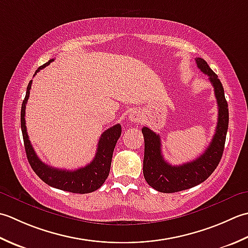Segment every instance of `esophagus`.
<instances>
[{
  "label": "esophagus",
  "mask_w": 248,
  "mask_h": 248,
  "mask_svg": "<svg viewBox=\"0 0 248 248\" xmlns=\"http://www.w3.org/2000/svg\"><path fill=\"white\" fill-rule=\"evenodd\" d=\"M128 120L130 122H134V123H141L142 117H141V113L139 111L134 110V111H130V113L128 114Z\"/></svg>",
  "instance_id": "1"
}]
</instances>
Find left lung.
<instances>
[{"label":"left lung","mask_w":248,"mask_h":248,"mask_svg":"<svg viewBox=\"0 0 248 248\" xmlns=\"http://www.w3.org/2000/svg\"><path fill=\"white\" fill-rule=\"evenodd\" d=\"M196 63L202 73L209 76L210 82L214 88L218 106L216 130L208 149L198 158L180 166H172L167 163L161 154L159 135L148 127H142L144 137L143 175L151 187L160 193H176L202 183L213 173L223 156L229 123L228 104L225 98L223 84L203 59L197 58Z\"/></svg>","instance_id":"left-lung-1"}]
</instances>
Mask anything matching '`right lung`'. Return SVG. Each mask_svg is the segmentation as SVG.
<instances>
[{"mask_svg":"<svg viewBox=\"0 0 248 248\" xmlns=\"http://www.w3.org/2000/svg\"><path fill=\"white\" fill-rule=\"evenodd\" d=\"M52 61L53 59L49 60L43 66L38 67V69L35 72V75L40 69L48 66ZM31 85L32 80L28 84L27 94H25L21 107V130L25 153H27L28 160L32 169L34 170V172L45 183L61 190L70 191V193L74 194H88L98 189L105 183L106 179L109 175L114 146L118 142L121 136V130H122L121 125L117 124L104 131L99 138L94 159L85 167L76 170L52 168V167L44 164L38 158V156L35 153L31 144V141L29 140V136L27 133V126H25V105H27L29 99Z\"/></svg>","mask_w":248,"mask_h":248,"instance_id":"1","label":"right lung"}]
</instances>
